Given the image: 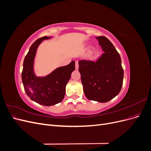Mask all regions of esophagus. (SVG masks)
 Listing matches in <instances>:
<instances>
[{
  "mask_svg": "<svg viewBox=\"0 0 151 151\" xmlns=\"http://www.w3.org/2000/svg\"><path fill=\"white\" fill-rule=\"evenodd\" d=\"M79 68V63L77 61H76V69L78 70Z\"/></svg>",
  "mask_w": 151,
  "mask_h": 151,
  "instance_id": "esophagus-1",
  "label": "esophagus"
}]
</instances>
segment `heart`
I'll return each mask as SVG.
<instances>
[{
	"label": "heart",
	"mask_w": 151,
	"mask_h": 151,
	"mask_svg": "<svg viewBox=\"0 0 151 151\" xmlns=\"http://www.w3.org/2000/svg\"><path fill=\"white\" fill-rule=\"evenodd\" d=\"M92 53V52H91V51H90V53Z\"/></svg>",
	"instance_id": "heart-1"
}]
</instances>
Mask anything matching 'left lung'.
Returning a JSON list of instances; mask_svg holds the SVG:
<instances>
[{
    "label": "left lung",
    "mask_w": 151,
    "mask_h": 151,
    "mask_svg": "<svg viewBox=\"0 0 151 151\" xmlns=\"http://www.w3.org/2000/svg\"><path fill=\"white\" fill-rule=\"evenodd\" d=\"M104 53L96 60L79 62L84 93L86 98L106 103L119 94L123 85L122 60L113 45L105 36L96 37Z\"/></svg>",
    "instance_id": "1"
}]
</instances>
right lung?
Instances as JSON below:
<instances>
[{"instance_id":"right-lung-1","label":"right lung","mask_w":151,"mask_h":151,"mask_svg":"<svg viewBox=\"0 0 151 151\" xmlns=\"http://www.w3.org/2000/svg\"><path fill=\"white\" fill-rule=\"evenodd\" d=\"M52 36H44L36 40L24 58L22 81L28 96L43 106H52L60 103L64 98L65 87L75 70V61L69 64L57 67L45 76H37L35 71V59L39 45L43 40Z\"/></svg>"}]
</instances>
